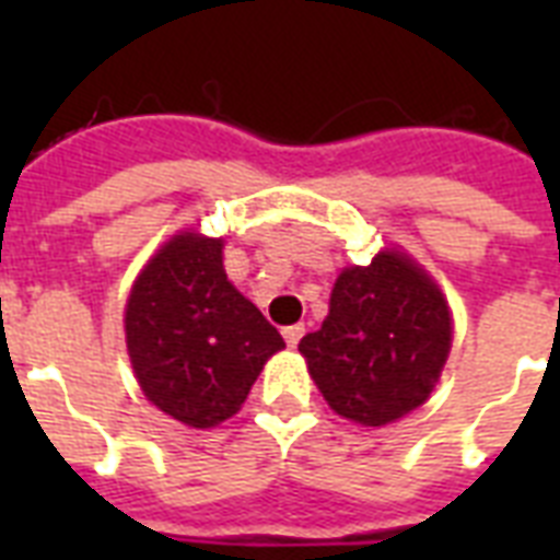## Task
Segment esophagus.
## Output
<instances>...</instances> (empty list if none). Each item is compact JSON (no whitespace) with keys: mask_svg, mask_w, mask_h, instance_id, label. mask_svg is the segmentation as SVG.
I'll return each mask as SVG.
<instances>
[{"mask_svg":"<svg viewBox=\"0 0 560 560\" xmlns=\"http://www.w3.org/2000/svg\"><path fill=\"white\" fill-rule=\"evenodd\" d=\"M281 334H284V342H288V346H299V340L305 337V325H288Z\"/></svg>","mask_w":560,"mask_h":560,"instance_id":"esophagus-1","label":"esophagus"}]
</instances>
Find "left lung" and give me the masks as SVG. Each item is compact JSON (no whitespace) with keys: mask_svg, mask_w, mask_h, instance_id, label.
<instances>
[{"mask_svg":"<svg viewBox=\"0 0 560 560\" xmlns=\"http://www.w3.org/2000/svg\"><path fill=\"white\" fill-rule=\"evenodd\" d=\"M451 311L407 255L349 267L319 331L299 342L328 407L366 427L421 407L451 351Z\"/></svg>","mask_w":560,"mask_h":560,"instance_id":"obj_1","label":"left lung"}]
</instances>
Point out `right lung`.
I'll list each match as a JSON object with an SVG mask.
<instances>
[{"instance_id": "add662e5", "label": "right lung", "mask_w": 560, "mask_h": 560, "mask_svg": "<svg viewBox=\"0 0 560 560\" xmlns=\"http://www.w3.org/2000/svg\"><path fill=\"white\" fill-rule=\"evenodd\" d=\"M218 237L183 232L127 299V351L153 407L188 427L235 416L281 334L223 272Z\"/></svg>"}]
</instances>
